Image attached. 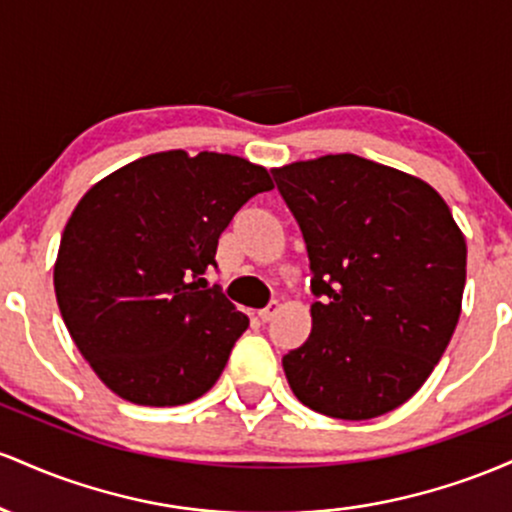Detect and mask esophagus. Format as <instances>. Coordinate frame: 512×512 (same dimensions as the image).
I'll return each instance as SVG.
<instances>
[{"instance_id": "esophagus-1", "label": "esophagus", "mask_w": 512, "mask_h": 512, "mask_svg": "<svg viewBox=\"0 0 512 512\" xmlns=\"http://www.w3.org/2000/svg\"><path fill=\"white\" fill-rule=\"evenodd\" d=\"M278 312H280V302H278V300H273L271 304H268V307H263L261 312H258V317H261L263 321H271Z\"/></svg>"}]
</instances>
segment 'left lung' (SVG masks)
I'll list each match as a JSON object with an SVG mask.
<instances>
[{"label":"left lung","instance_id":"left-lung-1","mask_svg":"<svg viewBox=\"0 0 512 512\" xmlns=\"http://www.w3.org/2000/svg\"><path fill=\"white\" fill-rule=\"evenodd\" d=\"M302 229L312 333L283 358L304 406L343 421L394 411L445 353L462 309L467 244L428 183L355 154L273 171Z\"/></svg>","mask_w":512,"mask_h":512}]
</instances>
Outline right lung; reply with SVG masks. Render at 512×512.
<instances>
[{"mask_svg":"<svg viewBox=\"0 0 512 512\" xmlns=\"http://www.w3.org/2000/svg\"><path fill=\"white\" fill-rule=\"evenodd\" d=\"M263 166L181 149L89 188L60 239L55 295L79 353L111 392L179 406L220 380L249 319L203 278L241 205L271 191Z\"/></svg>","mask_w":512,"mask_h":512,"instance_id":"add662e5","label":"right lung"}]
</instances>
